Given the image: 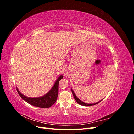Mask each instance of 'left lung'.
Masks as SVG:
<instances>
[{
    "label": "left lung",
    "mask_w": 134,
    "mask_h": 134,
    "mask_svg": "<svg viewBox=\"0 0 134 134\" xmlns=\"http://www.w3.org/2000/svg\"><path fill=\"white\" fill-rule=\"evenodd\" d=\"M71 92H72V94H73V96H74V98H75V100L76 101V102L78 103H79V104H80V105H82V106H93V105H95V104H98V103H99L101 100H100V101H99V102H97V103H91V104H90V103H84V102H83V101H82V100H80L78 97H77L76 96V95L75 94V93H74V91H72V90L71 89Z\"/></svg>",
    "instance_id": "8db88e82"
}]
</instances>
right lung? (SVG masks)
Segmentation results:
<instances>
[{
    "label": "right lung",
    "instance_id": "obj_1",
    "mask_svg": "<svg viewBox=\"0 0 134 134\" xmlns=\"http://www.w3.org/2000/svg\"><path fill=\"white\" fill-rule=\"evenodd\" d=\"M63 78V76L62 75H60L56 80L54 86L52 87L50 91L42 97H37V98H30L22 94L17 88V90L20 97L28 103L38 107L48 108L56 102L58 96L59 82Z\"/></svg>",
    "mask_w": 134,
    "mask_h": 134
}]
</instances>
